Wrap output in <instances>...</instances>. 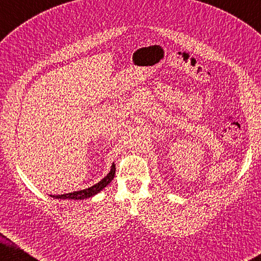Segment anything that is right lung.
<instances>
[{"label": "right lung", "mask_w": 261, "mask_h": 261, "mask_svg": "<svg viewBox=\"0 0 261 261\" xmlns=\"http://www.w3.org/2000/svg\"><path fill=\"white\" fill-rule=\"evenodd\" d=\"M114 175H115V165L112 164V166H111L110 173L105 176L102 180H99L97 184L93 185L88 188H85V190H82V191L62 194V195H50V196L54 198H58V199H85L88 197H92L94 195H96L97 193L101 192L104 187H107L114 178Z\"/></svg>", "instance_id": "1"}]
</instances>
